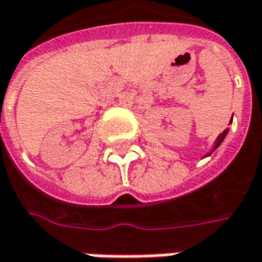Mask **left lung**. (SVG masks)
I'll use <instances>...</instances> for the list:
<instances>
[{"label":"left lung","instance_id":"8db88e82","mask_svg":"<svg viewBox=\"0 0 262 262\" xmlns=\"http://www.w3.org/2000/svg\"><path fill=\"white\" fill-rule=\"evenodd\" d=\"M226 133H228V129H226V130H224V132H222V133H221V135H219V138H217V142H216L214 148H217V147L221 145V142L224 141V138H225V136H226Z\"/></svg>","mask_w":262,"mask_h":262}]
</instances>
